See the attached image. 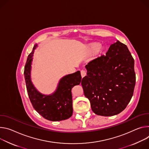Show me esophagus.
Wrapping results in <instances>:
<instances>
[{
  "label": "esophagus",
  "mask_w": 149,
  "mask_h": 149,
  "mask_svg": "<svg viewBox=\"0 0 149 149\" xmlns=\"http://www.w3.org/2000/svg\"><path fill=\"white\" fill-rule=\"evenodd\" d=\"M80 73H81V77H82V78L84 77L86 75V71H85V70H81Z\"/></svg>",
  "instance_id": "34e87169"
}]
</instances>
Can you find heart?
<instances>
[{
    "label": "heart",
    "instance_id": "b5f03b06",
    "mask_svg": "<svg viewBox=\"0 0 149 149\" xmlns=\"http://www.w3.org/2000/svg\"><path fill=\"white\" fill-rule=\"evenodd\" d=\"M100 44L99 43H97V42L91 43L88 45L87 49L88 52H94L97 50L99 53H102L104 50V48L102 47H100Z\"/></svg>",
    "mask_w": 149,
    "mask_h": 149
}]
</instances>
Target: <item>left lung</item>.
<instances>
[{
	"label": "left lung",
	"instance_id": "left-lung-1",
	"mask_svg": "<svg viewBox=\"0 0 149 149\" xmlns=\"http://www.w3.org/2000/svg\"><path fill=\"white\" fill-rule=\"evenodd\" d=\"M85 68L87 76L81 84L92 111L109 117L124 110L136 84L134 60L127 45L117 40L110 45L106 56L91 61Z\"/></svg>",
	"mask_w": 149,
	"mask_h": 149
}]
</instances>
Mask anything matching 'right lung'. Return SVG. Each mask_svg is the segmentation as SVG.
Returning <instances> with one entry per match:
<instances>
[{
    "mask_svg": "<svg viewBox=\"0 0 149 149\" xmlns=\"http://www.w3.org/2000/svg\"><path fill=\"white\" fill-rule=\"evenodd\" d=\"M36 44L28 55L24 69V76L28 94L34 108L42 117L52 121H60L69 118L73 113L72 89L79 85L81 80L80 72L62 77L52 93L45 95L39 92L33 84L31 79L32 63Z\"/></svg>",
    "mask_w": 149,
    "mask_h": 149,
    "instance_id": "add662e5",
    "label": "right lung"
}]
</instances>
